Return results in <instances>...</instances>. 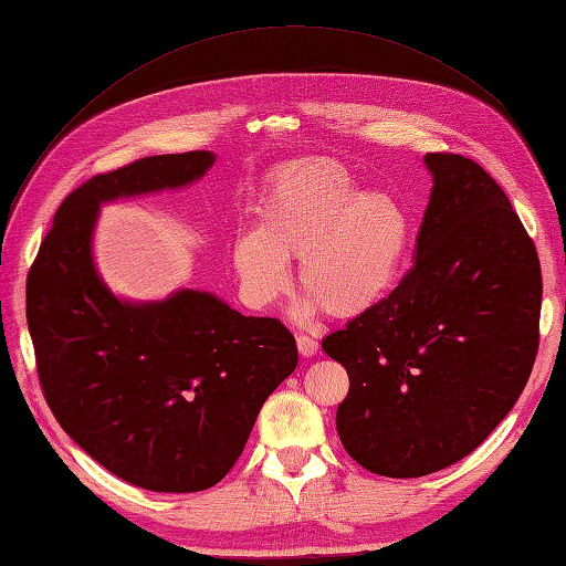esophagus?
Returning a JSON list of instances; mask_svg holds the SVG:
<instances>
[{"mask_svg": "<svg viewBox=\"0 0 566 566\" xmlns=\"http://www.w3.org/2000/svg\"><path fill=\"white\" fill-rule=\"evenodd\" d=\"M297 349L304 358L314 356L318 352V339H314L312 335H297Z\"/></svg>", "mask_w": 566, "mask_h": 566, "instance_id": "esophagus-1", "label": "esophagus"}]
</instances>
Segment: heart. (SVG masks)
Wrapping results in <instances>:
<instances>
[{
    "label": "heart",
    "mask_w": 566,
    "mask_h": 566,
    "mask_svg": "<svg viewBox=\"0 0 566 566\" xmlns=\"http://www.w3.org/2000/svg\"><path fill=\"white\" fill-rule=\"evenodd\" d=\"M408 241L410 219L397 198L356 191L345 165L306 158L269 179L256 231L238 233L233 264L250 304L271 306L290 285L287 260L300 256V314L356 318L397 285Z\"/></svg>",
    "instance_id": "b5f03b06"
}]
</instances>
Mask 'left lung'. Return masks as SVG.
Returning <instances> with one entry per match:
<instances>
[{
  "instance_id": "8db88e82",
  "label": "left lung",
  "mask_w": 566,
  "mask_h": 566,
  "mask_svg": "<svg viewBox=\"0 0 566 566\" xmlns=\"http://www.w3.org/2000/svg\"><path fill=\"white\" fill-rule=\"evenodd\" d=\"M424 165L434 186L413 269L321 342L349 375L342 447L394 479L472 453L520 399L538 352L541 262L503 188L455 153H427Z\"/></svg>"
}]
</instances>
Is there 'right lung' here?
<instances>
[{
  "instance_id": "add662e5",
  "label": "right lung",
  "mask_w": 566,
  "mask_h": 566,
  "mask_svg": "<svg viewBox=\"0 0 566 566\" xmlns=\"http://www.w3.org/2000/svg\"><path fill=\"white\" fill-rule=\"evenodd\" d=\"M214 153L150 156L67 196L28 273L25 314L51 413L125 482L160 493L210 489L243 453L269 394L297 368L279 318L243 316L212 293L125 302L92 256L98 208L181 188Z\"/></svg>"
}]
</instances>
